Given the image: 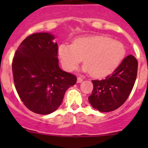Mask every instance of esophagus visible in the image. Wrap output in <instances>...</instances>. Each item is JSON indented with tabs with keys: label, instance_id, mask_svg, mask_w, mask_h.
I'll use <instances>...</instances> for the list:
<instances>
[{
	"label": "esophagus",
	"instance_id": "1",
	"mask_svg": "<svg viewBox=\"0 0 148 148\" xmlns=\"http://www.w3.org/2000/svg\"><path fill=\"white\" fill-rule=\"evenodd\" d=\"M82 81H83V78H81V77H78L77 78V82L78 83H81V82H82Z\"/></svg>",
	"mask_w": 148,
	"mask_h": 148
}]
</instances>
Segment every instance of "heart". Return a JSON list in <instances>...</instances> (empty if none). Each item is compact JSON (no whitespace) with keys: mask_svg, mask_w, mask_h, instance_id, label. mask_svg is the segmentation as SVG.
<instances>
[{"mask_svg":"<svg viewBox=\"0 0 148 148\" xmlns=\"http://www.w3.org/2000/svg\"><path fill=\"white\" fill-rule=\"evenodd\" d=\"M125 49L119 41L105 35H89L75 39L71 45L62 44L58 56L63 68L73 71L83 60L84 70L95 78L113 73L125 58Z\"/></svg>","mask_w":148,"mask_h":148,"instance_id":"obj_1","label":"heart"}]
</instances>
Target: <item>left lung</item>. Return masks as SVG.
<instances>
[{"label":"left lung","mask_w":148,"mask_h":148,"mask_svg":"<svg viewBox=\"0 0 148 148\" xmlns=\"http://www.w3.org/2000/svg\"><path fill=\"white\" fill-rule=\"evenodd\" d=\"M137 70V59L129 55L112 75L102 80H92L93 90L88 100L92 108L100 112H110L121 107L133 90Z\"/></svg>","instance_id":"obj_1"}]
</instances>
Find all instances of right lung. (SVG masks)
<instances>
[{"label": "right lung", "mask_w": 148, "mask_h": 148, "mask_svg": "<svg viewBox=\"0 0 148 148\" xmlns=\"http://www.w3.org/2000/svg\"><path fill=\"white\" fill-rule=\"evenodd\" d=\"M52 34L40 32L26 38L12 64L19 97L29 110L47 115L58 109L65 92L76 83L75 75L58 66V47Z\"/></svg>", "instance_id": "right-lung-1"}]
</instances>
